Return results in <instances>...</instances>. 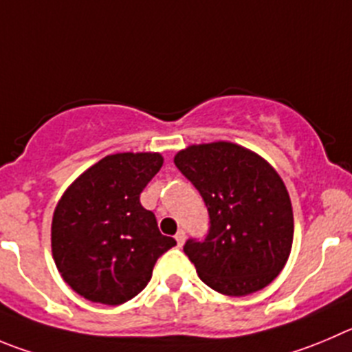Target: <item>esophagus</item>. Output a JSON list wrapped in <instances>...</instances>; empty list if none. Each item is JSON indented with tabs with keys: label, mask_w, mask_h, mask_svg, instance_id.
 <instances>
[{
	"label": "esophagus",
	"mask_w": 352,
	"mask_h": 352,
	"mask_svg": "<svg viewBox=\"0 0 352 352\" xmlns=\"http://www.w3.org/2000/svg\"><path fill=\"white\" fill-rule=\"evenodd\" d=\"M175 239H177V245L182 246L184 241H186V232H184L182 229H180V231L175 234Z\"/></svg>",
	"instance_id": "obj_1"
}]
</instances>
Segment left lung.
<instances>
[{
  "instance_id": "1",
  "label": "left lung",
  "mask_w": 352,
  "mask_h": 352,
  "mask_svg": "<svg viewBox=\"0 0 352 352\" xmlns=\"http://www.w3.org/2000/svg\"><path fill=\"white\" fill-rule=\"evenodd\" d=\"M173 163L208 208L205 241L184 245L203 283L229 297L272 283L294 243L292 201L278 172L257 153L226 140L192 144Z\"/></svg>"
}]
</instances>
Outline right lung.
Returning <instances> with one entry per match:
<instances>
[{
	"label": "right lung",
	"mask_w": 352,
	"mask_h": 352,
	"mask_svg": "<svg viewBox=\"0 0 352 352\" xmlns=\"http://www.w3.org/2000/svg\"><path fill=\"white\" fill-rule=\"evenodd\" d=\"M163 166L160 153L102 157L67 187L52 219V255L62 280L90 302L120 305L146 288L163 236L140 192Z\"/></svg>",
	"instance_id": "obj_1"
}]
</instances>
